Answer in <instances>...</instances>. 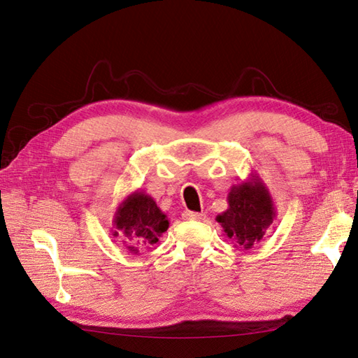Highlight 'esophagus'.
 <instances>
[{
    "label": "esophagus",
    "mask_w": 358,
    "mask_h": 358,
    "mask_svg": "<svg viewBox=\"0 0 358 358\" xmlns=\"http://www.w3.org/2000/svg\"><path fill=\"white\" fill-rule=\"evenodd\" d=\"M183 217L189 221H202V220H205V213H197V211H185Z\"/></svg>",
    "instance_id": "34e87169"
}]
</instances>
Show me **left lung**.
<instances>
[{"label": "left lung", "mask_w": 358, "mask_h": 358, "mask_svg": "<svg viewBox=\"0 0 358 358\" xmlns=\"http://www.w3.org/2000/svg\"><path fill=\"white\" fill-rule=\"evenodd\" d=\"M229 207L216 216L227 238L238 250H251L264 238L265 230L273 224L276 210L268 187L257 173L230 187Z\"/></svg>", "instance_id": "8db88e82"}]
</instances>
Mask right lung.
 <instances>
[{"label": "right lung", "instance_id": "add662e5", "mask_svg": "<svg viewBox=\"0 0 358 358\" xmlns=\"http://www.w3.org/2000/svg\"><path fill=\"white\" fill-rule=\"evenodd\" d=\"M169 217L153 197L142 189H136L121 202L112 220V235L123 238L126 250L138 254L159 241L169 229Z\"/></svg>", "mask_w": 358, "mask_h": 358}]
</instances>
